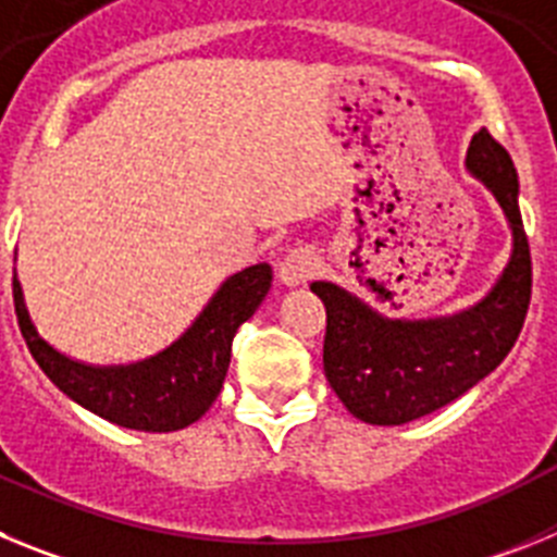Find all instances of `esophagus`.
<instances>
[{
    "instance_id": "34e87169",
    "label": "esophagus",
    "mask_w": 557,
    "mask_h": 557,
    "mask_svg": "<svg viewBox=\"0 0 557 557\" xmlns=\"http://www.w3.org/2000/svg\"><path fill=\"white\" fill-rule=\"evenodd\" d=\"M318 273H321V256L312 248L289 250L284 262L278 264V278H282L284 287H301V284L312 282Z\"/></svg>"
}]
</instances>
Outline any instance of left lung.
Returning a JSON list of instances; mask_svg holds the SVG:
<instances>
[{
	"label": "left lung",
	"mask_w": 557,
	"mask_h": 557,
	"mask_svg": "<svg viewBox=\"0 0 557 557\" xmlns=\"http://www.w3.org/2000/svg\"><path fill=\"white\" fill-rule=\"evenodd\" d=\"M466 166L502 206L513 234L510 259L474 307L444 318H387L332 282H312L326 307L323 371L354 418L398 426L441 410L508 357L530 307L533 268L519 211V175L508 150L485 127Z\"/></svg>",
	"instance_id": "8db88e82"
}]
</instances>
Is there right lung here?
I'll return each mask as SVG.
<instances>
[{"mask_svg": "<svg viewBox=\"0 0 557 557\" xmlns=\"http://www.w3.org/2000/svg\"><path fill=\"white\" fill-rule=\"evenodd\" d=\"M273 268L250 264L228 275L203 312L175 343L131 366H88L52 348L29 318L18 278L13 304L22 337L49 382L88 412L139 432H175L195 424L220 396L236 329L264 301Z\"/></svg>", "mask_w": 557, "mask_h": 557, "instance_id": "right-lung-1", "label": "right lung"}]
</instances>
